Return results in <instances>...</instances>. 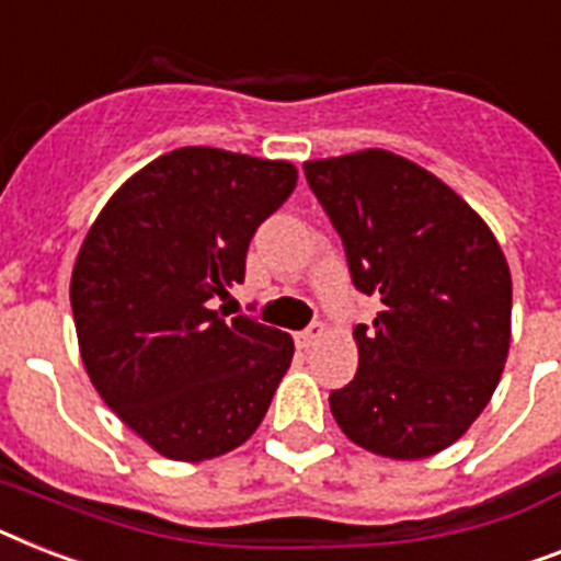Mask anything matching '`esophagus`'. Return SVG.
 Instances as JSON below:
<instances>
[{
	"label": "esophagus",
	"instance_id": "obj_1",
	"mask_svg": "<svg viewBox=\"0 0 561 561\" xmlns=\"http://www.w3.org/2000/svg\"><path fill=\"white\" fill-rule=\"evenodd\" d=\"M322 336H325V325H322V322H313V325L308 328V331H302V334H296V345L308 352V348H313V345H320Z\"/></svg>",
	"mask_w": 561,
	"mask_h": 561
}]
</instances>
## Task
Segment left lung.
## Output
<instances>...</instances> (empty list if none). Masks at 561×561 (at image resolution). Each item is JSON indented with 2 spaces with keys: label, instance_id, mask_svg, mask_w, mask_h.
Returning <instances> with one entry per match:
<instances>
[{
  "label": "left lung",
  "instance_id": "8db88e82",
  "mask_svg": "<svg viewBox=\"0 0 561 561\" xmlns=\"http://www.w3.org/2000/svg\"><path fill=\"white\" fill-rule=\"evenodd\" d=\"M357 290L359 366L331 391L345 438L394 461L453 446L484 412L510 352L513 282L493 230L453 186L386 149L305 163Z\"/></svg>",
  "mask_w": 561,
  "mask_h": 561
}]
</instances>
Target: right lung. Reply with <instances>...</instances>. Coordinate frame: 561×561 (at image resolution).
Masks as SVG:
<instances>
[{
    "label": "right lung",
    "mask_w": 561,
    "mask_h": 561,
    "mask_svg": "<svg viewBox=\"0 0 561 561\" xmlns=\"http://www.w3.org/2000/svg\"><path fill=\"white\" fill-rule=\"evenodd\" d=\"M294 186L288 161L172 149L108 198L80 244L71 311L91 386L170 461L244 444L294 359L290 334L218 308Z\"/></svg>",
    "instance_id": "1"
}]
</instances>
